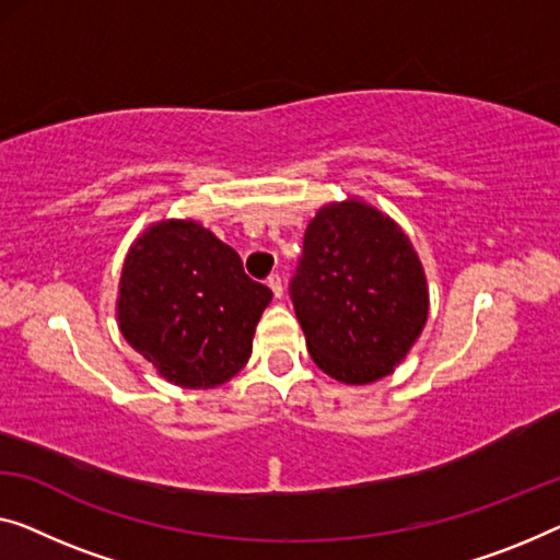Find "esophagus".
I'll return each instance as SVG.
<instances>
[{
	"mask_svg": "<svg viewBox=\"0 0 560 560\" xmlns=\"http://www.w3.org/2000/svg\"><path fill=\"white\" fill-rule=\"evenodd\" d=\"M266 283H269V289H271V294L277 296V299H281L283 296V283H281V277L279 273H271L269 279H266Z\"/></svg>",
	"mask_w": 560,
	"mask_h": 560,
	"instance_id": "1",
	"label": "esophagus"
}]
</instances>
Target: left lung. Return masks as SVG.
<instances>
[{"mask_svg": "<svg viewBox=\"0 0 560 560\" xmlns=\"http://www.w3.org/2000/svg\"><path fill=\"white\" fill-rule=\"evenodd\" d=\"M289 294L312 360L345 385L387 377L428 322L410 238L357 198L324 206L308 223Z\"/></svg>", "mask_w": 560, "mask_h": 560, "instance_id": "8db88e82", "label": "left lung"}]
</instances>
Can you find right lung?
<instances>
[{
  "instance_id": "right-lung-1",
  "label": "right lung",
  "mask_w": 560,
  "mask_h": 560,
  "mask_svg": "<svg viewBox=\"0 0 560 560\" xmlns=\"http://www.w3.org/2000/svg\"><path fill=\"white\" fill-rule=\"evenodd\" d=\"M271 289L246 277L231 246L196 221H161L122 264L118 322L158 374L211 389L244 370Z\"/></svg>"
}]
</instances>
